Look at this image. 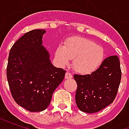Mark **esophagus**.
Returning a JSON list of instances; mask_svg holds the SVG:
<instances>
[{
  "label": "esophagus",
  "instance_id": "34e87169",
  "mask_svg": "<svg viewBox=\"0 0 129 129\" xmlns=\"http://www.w3.org/2000/svg\"><path fill=\"white\" fill-rule=\"evenodd\" d=\"M73 77V75H72V74L69 72H67V73H66V75H65V78L66 79H71Z\"/></svg>",
  "mask_w": 129,
  "mask_h": 129
}]
</instances>
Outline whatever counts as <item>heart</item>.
I'll list each match as a JSON object with an SVG mask.
<instances>
[{"mask_svg": "<svg viewBox=\"0 0 129 129\" xmlns=\"http://www.w3.org/2000/svg\"><path fill=\"white\" fill-rule=\"evenodd\" d=\"M55 57L61 66L68 64L73 59L74 70L81 74H90L102 63L104 50L91 40L74 37L66 40L64 45L61 44L56 48Z\"/></svg>", "mask_w": 129, "mask_h": 129, "instance_id": "obj_1", "label": "heart"}]
</instances>
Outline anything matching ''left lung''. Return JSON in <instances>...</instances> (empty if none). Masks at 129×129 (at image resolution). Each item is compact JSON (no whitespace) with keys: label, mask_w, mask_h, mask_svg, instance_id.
Segmentation results:
<instances>
[{"label":"left lung","mask_w":129,"mask_h":129,"mask_svg":"<svg viewBox=\"0 0 129 129\" xmlns=\"http://www.w3.org/2000/svg\"><path fill=\"white\" fill-rule=\"evenodd\" d=\"M121 77L120 62L116 55L104 59L90 75H75L77 84L75 101L79 109L93 113L110 105L116 97Z\"/></svg>","instance_id":"1"}]
</instances>
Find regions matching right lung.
Masks as SVG:
<instances>
[{
    "mask_svg": "<svg viewBox=\"0 0 129 129\" xmlns=\"http://www.w3.org/2000/svg\"><path fill=\"white\" fill-rule=\"evenodd\" d=\"M44 29L26 32L10 50L7 78L16 104L30 112L47 108L52 96L65 77L66 70L51 63L42 45Z\"/></svg>",
    "mask_w": 129,
    "mask_h": 129,
    "instance_id": "add662e5",
    "label": "right lung"
}]
</instances>
